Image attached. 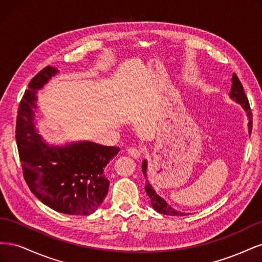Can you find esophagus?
Here are the masks:
<instances>
[{"instance_id": "esophagus-1", "label": "esophagus", "mask_w": 262, "mask_h": 262, "mask_svg": "<svg viewBox=\"0 0 262 262\" xmlns=\"http://www.w3.org/2000/svg\"><path fill=\"white\" fill-rule=\"evenodd\" d=\"M128 153L134 157V158H139L142 155V149L141 148H137V147H129L128 148Z\"/></svg>"}]
</instances>
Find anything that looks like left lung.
<instances>
[{
    "label": "left lung",
    "instance_id": "8db88e82",
    "mask_svg": "<svg viewBox=\"0 0 262 262\" xmlns=\"http://www.w3.org/2000/svg\"><path fill=\"white\" fill-rule=\"evenodd\" d=\"M231 98H233L236 102H238L243 106V108L246 110L247 113V117H248V130L249 133H251V129H252V114L250 110V106H249V101L247 96L244 92V87L239 81V78L237 77V75L234 73L233 74V78H232V89H231V94H229ZM142 171L144 173V177L147 178L146 171H147V163L146 161L143 162L142 164ZM145 191L149 198L150 203H152V207L155 211H157L158 213L162 214H166V215H171V216H184L187 215V213H182L179 211H176L175 209H172L170 205H168V203L166 202L163 198H161L158 194H156L155 190L152 188V186L149 185L148 180L146 179V185H145Z\"/></svg>",
    "mask_w": 262,
    "mask_h": 262
}]
</instances>
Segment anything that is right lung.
<instances>
[{
	"instance_id": "add662e5",
	"label": "right lung",
	"mask_w": 262,
	"mask_h": 262,
	"mask_svg": "<svg viewBox=\"0 0 262 262\" xmlns=\"http://www.w3.org/2000/svg\"><path fill=\"white\" fill-rule=\"evenodd\" d=\"M59 71L50 66L37 73L19 102L16 143L23 175L30 191L49 208L70 215H90L108 192L104 168L119 147L93 142L64 146L47 144L35 128L37 91Z\"/></svg>"
}]
</instances>
